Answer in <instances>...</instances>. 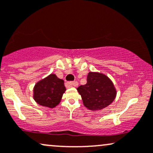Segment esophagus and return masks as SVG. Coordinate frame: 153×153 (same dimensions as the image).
<instances>
[{"instance_id":"34e87169","label":"esophagus","mask_w":153,"mask_h":153,"mask_svg":"<svg viewBox=\"0 0 153 153\" xmlns=\"http://www.w3.org/2000/svg\"><path fill=\"white\" fill-rule=\"evenodd\" d=\"M70 84L71 85H73V86H78V83L77 81H72V82H70Z\"/></svg>"}]
</instances>
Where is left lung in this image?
Segmentation results:
<instances>
[{"mask_svg":"<svg viewBox=\"0 0 153 153\" xmlns=\"http://www.w3.org/2000/svg\"><path fill=\"white\" fill-rule=\"evenodd\" d=\"M86 80V84L80 85L77 89L87 108L91 110H102L115 100L116 91L106 75L90 72Z\"/></svg>","mask_w":153,"mask_h":153,"instance_id":"left-lung-1","label":"left lung"}]
</instances>
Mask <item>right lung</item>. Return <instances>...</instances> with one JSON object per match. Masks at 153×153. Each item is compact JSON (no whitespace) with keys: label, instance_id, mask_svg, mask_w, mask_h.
Segmentation results:
<instances>
[{"label":"right lung","instance_id":"right-lung-1","mask_svg":"<svg viewBox=\"0 0 153 153\" xmlns=\"http://www.w3.org/2000/svg\"><path fill=\"white\" fill-rule=\"evenodd\" d=\"M65 90L64 80L51 74L36 85L34 100L42 106L53 108L61 101Z\"/></svg>","mask_w":153,"mask_h":153}]
</instances>
